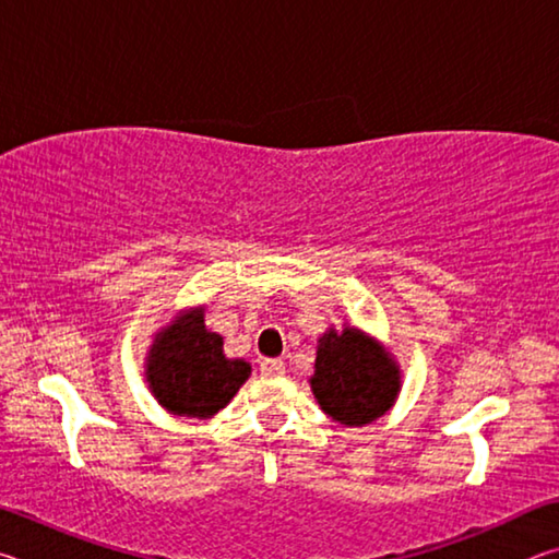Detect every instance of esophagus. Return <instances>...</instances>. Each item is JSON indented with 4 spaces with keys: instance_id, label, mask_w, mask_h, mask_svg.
Masks as SVG:
<instances>
[{
    "instance_id": "esophagus-1",
    "label": "esophagus",
    "mask_w": 559,
    "mask_h": 559,
    "mask_svg": "<svg viewBox=\"0 0 559 559\" xmlns=\"http://www.w3.org/2000/svg\"><path fill=\"white\" fill-rule=\"evenodd\" d=\"M283 372H286V362H283V359H273V357L261 359V374L278 377Z\"/></svg>"
}]
</instances>
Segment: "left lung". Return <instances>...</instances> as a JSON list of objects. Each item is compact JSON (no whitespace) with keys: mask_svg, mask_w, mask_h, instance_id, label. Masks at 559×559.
<instances>
[{"mask_svg":"<svg viewBox=\"0 0 559 559\" xmlns=\"http://www.w3.org/2000/svg\"><path fill=\"white\" fill-rule=\"evenodd\" d=\"M310 392L330 419L365 427L392 409L402 392V370L380 340L355 325H330L318 337Z\"/></svg>","mask_w":559,"mask_h":559,"instance_id":"1","label":"left lung"}]
</instances>
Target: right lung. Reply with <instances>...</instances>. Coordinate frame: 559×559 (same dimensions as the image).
Returning <instances> with one entry per match:
<instances>
[{
	"label": "right lung",
	"instance_id": "right-lung-1",
	"mask_svg": "<svg viewBox=\"0 0 559 559\" xmlns=\"http://www.w3.org/2000/svg\"><path fill=\"white\" fill-rule=\"evenodd\" d=\"M251 377V365L224 355V337L204 323V306L179 310L159 328L145 357V382L165 412L210 419Z\"/></svg>",
	"mask_w": 559,
	"mask_h": 559
}]
</instances>
